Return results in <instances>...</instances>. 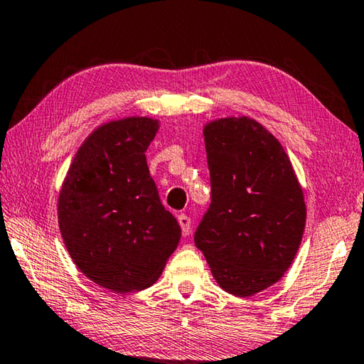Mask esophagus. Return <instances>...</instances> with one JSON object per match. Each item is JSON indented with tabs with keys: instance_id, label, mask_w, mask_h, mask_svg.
<instances>
[{
	"instance_id": "34e87169",
	"label": "esophagus",
	"mask_w": 364,
	"mask_h": 364,
	"mask_svg": "<svg viewBox=\"0 0 364 364\" xmlns=\"http://www.w3.org/2000/svg\"><path fill=\"white\" fill-rule=\"evenodd\" d=\"M178 223H180L181 227V232L184 236H188L191 233V218H189L186 213H181V215H178Z\"/></svg>"
}]
</instances>
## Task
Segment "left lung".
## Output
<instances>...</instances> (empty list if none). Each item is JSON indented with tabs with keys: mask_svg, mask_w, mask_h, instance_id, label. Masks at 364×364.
Instances as JSON below:
<instances>
[{
	"mask_svg": "<svg viewBox=\"0 0 364 364\" xmlns=\"http://www.w3.org/2000/svg\"><path fill=\"white\" fill-rule=\"evenodd\" d=\"M210 205L194 233L225 291L251 296L279 282L301 243L306 205L282 144L257 121L205 124Z\"/></svg>",
	"mask_w": 364,
	"mask_h": 364,
	"instance_id": "1",
	"label": "left lung"
}]
</instances>
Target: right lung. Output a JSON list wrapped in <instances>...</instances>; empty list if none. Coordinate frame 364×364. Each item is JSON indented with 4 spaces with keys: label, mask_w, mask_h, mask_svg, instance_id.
<instances>
[{
    "label": "right lung",
    "mask_w": 364,
    "mask_h": 364,
    "mask_svg": "<svg viewBox=\"0 0 364 364\" xmlns=\"http://www.w3.org/2000/svg\"><path fill=\"white\" fill-rule=\"evenodd\" d=\"M159 121L132 117L97 128L74 157L58 199L69 256L97 285L117 293L154 285L181 228L160 203L146 151Z\"/></svg>",
    "instance_id": "add662e5"
}]
</instances>
